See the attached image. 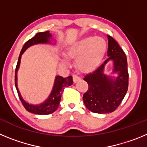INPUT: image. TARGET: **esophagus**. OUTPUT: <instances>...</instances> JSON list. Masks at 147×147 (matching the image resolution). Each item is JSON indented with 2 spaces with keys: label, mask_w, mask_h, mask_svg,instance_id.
Returning <instances> with one entry per match:
<instances>
[{
  "label": "esophagus",
  "mask_w": 147,
  "mask_h": 147,
  "mask_svg": "<svg viewBox=\"0 0 147 147\" xmlns=\"http://www.w3.org/2000/svg\"><path fill=\"white\" fill-rule=\"evenodd\" d=\"M80 79V77L79 76H78L77 74H74L73 75V80H74V82H76L77 81H79Z\"/></svg>",
  "instance_id": "1"
}]
</instances>
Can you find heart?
I'll return each mask as SVG.
<instances>
[{
  "instance_id": "b5f03b06",
  "label": "heart",
  "mask_w": 147,
  "mask_h": 147,
  "mask_svg": "<svg viewBox=\"0 0 147 147\" xmlns=\"http://www.w3.org/2000/svg\"><path fill=\"white\" fill-rule=\"evenodd\" d=\"M106 48L107 44L102 37H85L71 44L67 52L71 57H78L77 64L80 68L88 70L100 62ZM61 60L64 64L67 63L65 59Z\"/></svg>"
}]
</instances>
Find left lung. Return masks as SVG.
Returning a JSON list of instances; mask_svg holds the SVG:
<instances>
[{
    "mask_svg": "<svg viewBox=\"0 0 147 147\" xmlns=\"http://www.w3.org/2000/svg\"><path fill=\"white\" fill-rule=\"evenodd\" d=\"M108 59L93 71L85 74L84 80L88 84V89L83 95V101L87 108L95 113H107L115 111L128 90L129 74L127 56L118 42L108 36ZM112 59L114 62V72L119 76L113 80L103 74L105 64Z\"/></svg>",
    "mask_w": 147,
    "mask_h": 147,
    "instance_id": "8db88e82",
    "label": "left lung"
}]
</instances>
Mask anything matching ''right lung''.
I'll return each mask as SVG.
<instances>
[{
	"label": "right lung",
	"instance_id": "1",
	"mask_svg": "<svg viewBox=\"0 0 147 147\" xmlns=\"http://www.w3.org/2000/svg\"><path fill=\"white\" fill-rule=\"evenodd\" d=\"M51 37V34H49V32H40V33H37L32 39L28 40L24 44L23 49H22L21 51H20V56H19V58H18V63H17L16 68H15V83L19 98L21 101L23 107H25V109L27 111L32 113L38 114V115H49V114H51L54 111H56V110L59 107V102H60L61 100V96H62V92L64 91L65 88L71 86L73 84V82H74L71 76H67L66 78H63L60 76H57L55 80V83H54V88H53V90L51 93L50 96L44 103L41 104L40 105L34 106V105H28V103H26L22 98L21 96H20V93H19V90L18 89V85H17V72H18V70L19 68V66H20L21 55L25 51L26 49H28L31 45L37 43H46V42H49V38Z\"/></svg>",
	"mask_w": 147,
	"mask_h": 147
}]
</instances>
